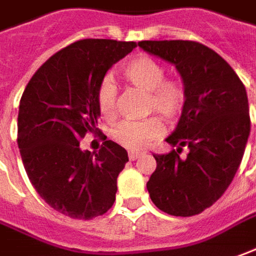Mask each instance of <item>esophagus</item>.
<instances>
[{"label":"esophagus","mask_w":256,"mask_h":256,"mask_svg":"<svg viewBox=\"0 0 256 256\" xmlns=\"http://www.w3.org/2000/svg\"><path fill=\"white\" fill-rule=\"evenodd\" d=\"M139 156H140V152H130V153H128V158H130V160H131V162L136 160Z\"/></svg>","instance_id":"1"}]
</instances>
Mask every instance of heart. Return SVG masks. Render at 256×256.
<instances>
[{"mask_svg":"<svg viewBox=\"0 0 256 256\" xmlns=\"http://www.w3.org/2000/svg\"><path fill=\"white\" fill-rule=\"evenodd\" d=\"M166 70L158 61L148 56H138L124 66V78L135 88L148 92V108L156 110L168 120L180 117L186 102V90L182 82L164 78ZM100 112L110 117L117 107V86L111 78L102 79L98 89ZM164 134L162 118L153 117L140 121H121L111 130V136L128 149H142L150 140Z\"/></svg>","mask_w":256,"mask_h":256,"instance_id":"1","label":"heart"}]
</instances>
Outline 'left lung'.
<instances>
[{"label":"left lung","instance_id":"1","mask_svg":"<svg viewBox=\"0 0 256 256\" xmlns=\"http://www.w3.org/2000/svg\"><path fill=\"white\" fill-rule=\"evenodd\" d=\"M152 56L176 65L186 102L167 144L153 154L158 167L146 184L152 202L172 216H194L224 194L238 170L251 131L246 86L216 51L190 40L139 42ZM186 146L187 158L179 153Z\"/></svg>","mask_w":256,"mask_h":256}]
</instances>
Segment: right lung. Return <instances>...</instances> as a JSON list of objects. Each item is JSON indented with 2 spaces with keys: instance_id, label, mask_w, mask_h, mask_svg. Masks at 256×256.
<instances>
[{
  "instance_id": "1",
  "label": "right lung",
  "mask_w": 256,
  "mask_h": 256,
  "mask_svg": "<svg viewBox=\"0 0 256 256\" xmlns=\"http://www.w3.org/2000/svg\"><path fill=\"white\" fill-rule=\"evenodd\" d=\"M135 47L107 38L75 42L34 72L20 98L18 146L26 174L42 199L72 219L102 216L116 200L126 150L103 136L102 149L92 154L80 150L79 140L100 132L98 84Z\"/></svg>"
}]
</instances>
